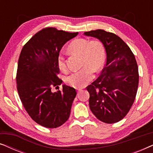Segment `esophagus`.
Segmentation results:
<instances>
[{
    "mask_svg": "<svg viewBox=\"0 0 153 153\" xmlns=\"http://www.w3.org/2000/svg\"><path fill=\"white\" fill-rule=\"evenodd\" d=\"M77 90V93H79L81 91V89H76Z\"/></svg>",
    "mask_w": 153,
    "mask_h": 153,
    "instance_id": "esophagus-1",
    "label": "esophagus"
}]
</instances>
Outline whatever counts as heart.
Segmentation results:
<instances>
[{"label": "heart", "instance_id": "obj_1", "mask_svg": "<svg viewBox=\"0 0 153 153\" xmlns=\"http://www.w3.org/2000/svg\"><path fill=\"white\" fill-rule=\"evenodd\" d=\"M68 49L71 52L81 56L83 68L67 77L66 82L72 87L83 88L93 79L94 70L98 71L103 65L105 58L104 47L98 40L77 38L70 44ZM57 62L59 70L66 72L68 68L64 58L60 56Z\"/></svg>", "mask_w": 153, "mask_h": 153}]
</instances>
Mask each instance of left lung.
I'll use <instances>...</instances> for the list:
<instances>
[{
  "instance_id": "8db88e82",
  "label": "left lung",
  "mask_w": 153,
  "mask_h": 153,
  "mask_svg": "<svg viewBox=\"0 0 153 153\" xmlns=\"http://www.w3.org/2000/svg\"><path fill=\"white\" fill-rule=\"evenodd\" d=\"M85 35L99 39L106 51V63L100 76L86 87L89 106L98 120L112 124L122 120L134 102L139 70L134 55L118 35L98 29Z\"/></svg>"
}]
</instances>
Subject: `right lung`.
Wrapping results in <instances>:
<instances>
[{
  "label": "right lung",
  "instance_id": "add662e5",
  "mask_svg": "<svg viewBox=\"0 0 153 153\" xmlns=\"http://www.w3.org/2000/svg\"><path fill=\"white\" fill-rule=\"evenodd\" d=\"M78 33L43 28L23 47L18 60L16 88L23 106L30 118L42 126L56 128L70 115L76 95L74 88L62 85L53 93V86L60 85L58 58L62 46Z\"/></svg>",
  "mask_w": 153,
  "mask_h": 153
}]
</instances>
